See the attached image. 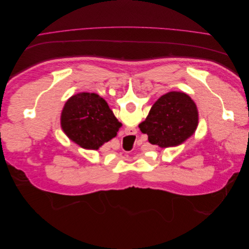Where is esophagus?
Listing matches in <instances>:
<instances>
[{"label": "esophagus", "mask_w": 249, "mask_h": 249, "mask_svg": "<svg viewBox=\"0 0 249 249\" xmlns=\"http://www.w3.org/2000/svg\"><path fill=\"white\" fill-rule=\"evenodd\" d=\"M124 133L126 135H135L137 133V131H136V129H130V127H125Z\"/></svg>", "instance_id": "esophagus-1"}]
</instances>
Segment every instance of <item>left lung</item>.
Listing matches in <instances>:
<instances>
[{"instance_id": "1", "label": "left lung", "mask_w": 249, "mask_h": 249, "mask_svg": "<svg viewBox=\"0 0 249 249\" xmlns=\"http://www.w3.org/2000/svg\"><path fill=\"white\" fill-rule=\"evenodd\" d=\"M198 113L194 102L184 92L171 91L162 95L139 124L148 141L160 147L175 146L194 133Z\"/></svg>"}]
</instances>
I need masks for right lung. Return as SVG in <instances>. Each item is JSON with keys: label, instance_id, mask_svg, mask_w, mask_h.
<instances>
[{"label": "right lung", "instance_id": "right-lung-1", "mask_svg": "<svg viewBox=\"0 0 249 249\" xmlns=\"http://www.w3.org/2000/svg\"><path fill=\"white\" fill-rule=\"evenodd\" d=\"M61 124L67 136L88 149H99L115 137L122 126L106 101L88 92L78 93L66 102Z\"/></svg>", "mask_w": 249, "mask_h": 249}]
</instances>
